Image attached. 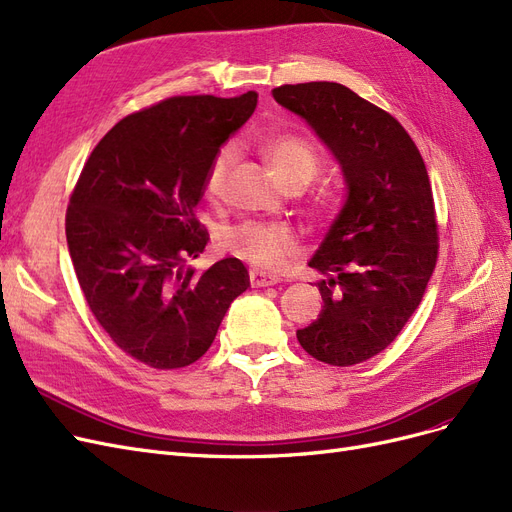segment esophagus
Returning a JSON list of instances; mask_svg holds the SVG:
<instances>
[{
  "label": "esophagus",
  "mask_w": 512,
  "mask_h": 512,
  "mask_svg": "<svg viewBox=\"0 0 512 512\" xmlns=\"http://www.w3.org/2000/svg\"><path fill=\"white\" fill-rule=\"evenodd\" d=\"M249 280H251V287H270V285H276L280 278L274 274H268V272H261V270H251Z\"/></svg>",
  "instance_id": "esophagus-1"
}]
</instances>
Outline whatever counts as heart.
Here are the masks:
<instances>
[{
    "label": "heart",
    "mask_w": 512,
    "mask_h": 512,
    "mask_svg": "<svg viewBox=\"0 0 512 512\" xmlns=\"http://www.w3.org/2000/svg\"><path fill=\"white\" fill-rule=\"evenodd\" d=\"M266 155L276 174L291 183H308L319 168V155L315 146L300 136L276 134L266 140ZM238 148L234 144H225L214 155L210 168L204 178V191L210 200H219L225 193V183L229 170L236 163ZM221 242L229 253H234L261 270H280L285 263L298 255L300 244L293 229L285 223L272 221H242L229 225L221 232Z\"/></svg>",
    "instance_id": "b5f03b06"
}]
</instances>
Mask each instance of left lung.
I'll return each mask as SVG.
<instances>
[{
  "instance_id": "1",
  "label": "left lung",
  "mask_w": 512,
  "mask_h": 512,
  "mask_svg": "<svg viewBox=\"0 0 512 512\" xmlns=\"http://www.w3.org/2000/svg\"><path fill=\"white\" fill-rule=\"evenodd\" d=\"M300 114L342 166L346 202L308 266L325 274L323 310L298 329L302 349L355 366L398 338L438 259V221L423 157L389 112L338 82L272 91Z\"/></svg>"
}]
</instances>
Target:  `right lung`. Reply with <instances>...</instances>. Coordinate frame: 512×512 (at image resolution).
Segmentation results:
<instances>
[{
	"mask_svg": "<svg viewBox=\"0 0 512 512\" xmlns=\"http://www.w3.org/2000/svg\"><path fill=\"white\" fill-rule=\"evenodd\" d=\"M255 106V91L176 95L127 114L97 142L70 195L65 238L78 285L112 342L146 366L200 359L249 287L236 257L204 274L187 259L208 244L195 217L206 172Z\"/></svg>",
	"mask_w": 512,
	"mask_h": 512,
	"instance_id": "right-lung-1",
	"label": "right lung"
}]
</instances>
